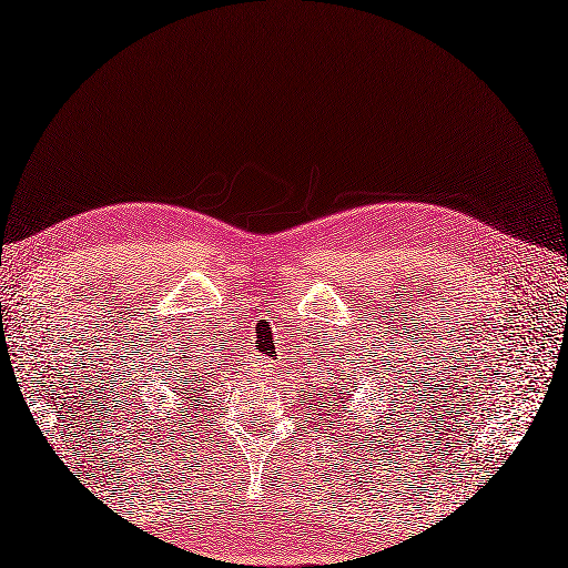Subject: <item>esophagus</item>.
<instances>
[{
  "mask_svg": "<svg viewBox=\"0 0 568 568\" xmlns=\"http://www.w3.org/2000/svg\"><path fill=\"white\" fill-rule=\"evenodd\" d=\"M255 367L260 373H267V371H272V365H270V361L265 358V356H255Z\"/></svg>",
  "mask_w": 568,
  "mask_h": 568,
  "instance_id": "esophagus-1",
  "label": "esophagus"
}]
</instances>
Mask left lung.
I'll list each match as a JSON object with an SVG mask.
<instances>
[{"label": "left lung", "mask_w": 568, "mask_h": 568, "mask_svg": "<svg viewBox=\"0 0 568 568\" xmlns=\"http://www.w3.org/2000/svg\"><path fill=\"white\" fill-rule=\"evenodd\" d=\"M334 396H336V394H334ZM329 404H332V402H329Z\"/></svg>", "instance_id": "left-lung-1"}]
</instances>
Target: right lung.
Segmentation results:
<instances>
[{"label":"right lung","mask_w":568,"mask_h":568,"mask_svg":"<svg viewBox=\"0 0 568 568\" xmlns=\"http://www.w3.org/2000/svg\"><path fill=\"white\" fill-rule=\"evenodd\" d=\"M181 402H183V398H189V402H195V399L192 398L193 395L197 398V392H201V387H195V375H186V377H183L181 379Z\"/></svg>","instance_id":"obj_1"}]
</instances>
